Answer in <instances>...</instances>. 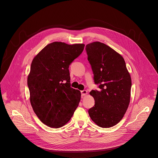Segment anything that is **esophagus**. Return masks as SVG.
I'll list each match as a JSON object with an SVG mask.
<instances>
[{"instance_id": "obj_1", "label": "esophagus", "mask_w": 158, "mask_h": 158, "mask_svg": "<svg viewBox=\"0 0 158 158\" xmlns=\"http://www.w3.org/2000/svg\"><path fill=\"white\" fill-rule=\"evenodd\" d=\"M87 94V91L86 90H83V91H81V95L82 96H85L86 94Z\"/></svg>"}]
</instances>
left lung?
Listing matches in <instances>:
<instances>
[{"label": "left lung", "mask_w": 158, "mask_h": 158, "mask_svg": "<svg viewBox=\"0 0 158 158\" xmlns=\"http://www.w3.org/2000/svg\"><path fill=\"white\" fill-rule=\"evenodd\" d=\"M85 51L99 89L89 93L95 104L89 109V115L99 127H112L123 118L130 103V75L123 57L104 43H89Z\"/></svg>", "instance_id": "obj_1"}]
</instances>
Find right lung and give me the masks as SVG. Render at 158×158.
Here are the masks:
<instances>
[{"label":"right lung","mask_w":158,"mask_h":158,"mask_svg":"<svg viewBox=\"0 0 158 158\" xmlns=\"http://www.w3.org/2000/svg\"><path fill=\"white\" fill-rule=\"evenodd\" d=\"M84 47V44L51 43L32 62L27 79L30 102L39 119L48 127L63 126L79 105L81 92L71 87L69 68Z\"/></svg>","instance_id":"obj_1"}]
</instances>
